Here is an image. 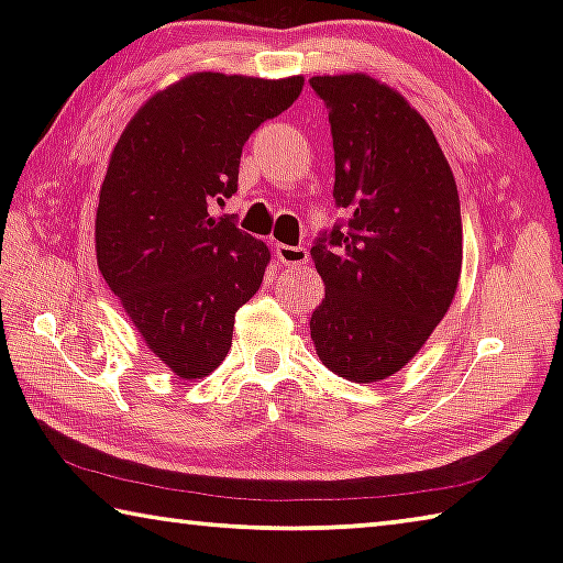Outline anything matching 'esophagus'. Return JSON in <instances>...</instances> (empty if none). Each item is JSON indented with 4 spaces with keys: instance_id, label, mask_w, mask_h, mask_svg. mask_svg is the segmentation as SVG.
Wrapping results in <instances>:
<instances>
[{
    "instance_id": "obj_1",
    "label": "esophagus",
    "mask_w": 563,
    "mask_h": 563,
    "mask_svg": "<svg viewBox=\"0 0 563 563\" xmlns=\"http://www.w3.org/2000/svg\"><path fill=\"white\" fill-rule=\"evenodd\" d=\"M275 258H278L283 265H305L310 261V253L305 251V247L300 245H283L278 243L275 245Z\"/></svg>"
}]
</instances>
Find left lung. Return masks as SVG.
Masks as SVG:
<instances>
[{
    "instance_id": "obj_1",
    "label": "left lung",
    "mask_w": 563,
    "mask_h": 563,
    "mask_svg": "<svg viewBox=\"0 0 563 563\" xmlns=\"http://www.w3.org/2000/svg\"><path fill=\"white\" fill-rule=\"evenodd\" d=\"M328 103L335 203L350 213L312 245L325 298L310 318L318 357L350 383H379L446 316L462 275L454 174L430 123L365 71L312 76Z\"/></svg>"
}]
</instances>
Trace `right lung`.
Returning a JSON list of instances; mask_svg holds the SVG:
<instances>
[{
  "label": "right lung",
  "mask_w": 563,
  "mask_h": 563,
  "mask_svg": "<svg viewBox=\"0 0 563 563\" xmlns=\"http://www.w3.org/2000/svg\"><path fill=\"white\" fill-rule=\"evenodd\" d=\"M305 79L194 71L156 91L121 131L97 208V263L146 347L203 379L233 345L268 245L208 213L238 190L243 144L300 97Z\"/></svg>",
  "instance_id": "right-lung-1"
}]
</instances>
